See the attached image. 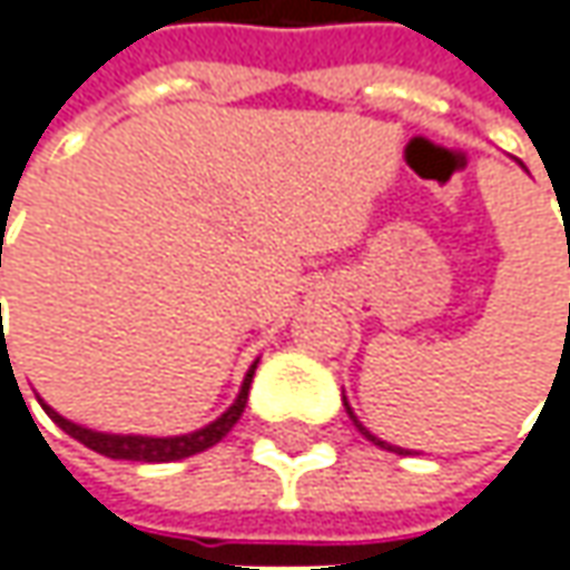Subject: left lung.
<instances>
[{
	"label": "left lung",
	"instance_id": "8db88e82",
	"mask_svg": "<svg viewBox=\"0 0 570 570\" xmlns=\"http://www.w3.org/2000/svg\"><path fill=\"white\" fill-rule=\"evenodd\" d=\"M518 165H521V168H524V161H518ZM524 171H528V168H524ZM343 405H346V415L352 417V424H355V428H358V431H362V436H367V440H371V443H374V446L390 449V452H399V455H409V449L393 446V443H386V440H381V436H374V433L367 431L365 424H362V421H358V417H355V412H352V405H350V402H346V396H343Z\"/></svg>",
	"mask_w": 570,
	"mask_h": 570
}]
</instances>
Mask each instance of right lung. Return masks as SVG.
<instances>
[{"label": "right lung", "mask_w": 570, "mask_h": 570, "mask_svg": "<svg viewBox=\"0 0 570 570\" xmlns=\"http://www.w3.org/2000/svg\"><path fill=\"white\" fill-rule=\"evenodd\" d=\"M255 367H258V358L253 362V367L246 371V377H243V386H239V396L234 399V405L224 412L220 417H215L212 424H205L199 431L193 433H180V436H137V433H102V431H90V428H80V424H73L68 417H61L52 409V405H46L40 399L42 412L56 421L61 431L73 436L77 443H83L92 452H99V455H108V459H124V462H180V459H189V455H196V452H205V449H212L215 443H220L230 428H234L239 415H243V409H246V399H249V383H253Z\"/></svg>", "instance_id": "right-lung-1"}]
</instances>
